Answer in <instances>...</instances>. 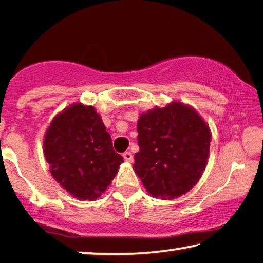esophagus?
I'll use <instances>...</instances> for the list:
<instances>
[{"mask_svg": "<svg viewBox=\"0 0 263 263\" xmlns=\"http://www.w3.org/2000/svg\"><path fill=\"white\" fill-rule=\"evenodd\" d=\"M123 158L126 160L128 162H132L133 161V157H132V153L131 152H124L123 153Z\"/></svg>", "mask_w": 263, "mask_h": 263, "instance_id": "34e87169", "label": "esophagus"}]
</instances>
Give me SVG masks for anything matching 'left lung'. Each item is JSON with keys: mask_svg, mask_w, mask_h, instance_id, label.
I'll return each instance as SVG.
<instances>
[{"mask_svg": "<svg viewBox=\"0 0 263 263\" xmlns=\"http://www.w3.org/2000/svg\"><path fill=\"white\" fill-rule=\"evenodd\" d=\"M133 169L154 197L173 199L193 188L208 163L211 133L194 109L173 102L142 114Z\"/></svg>", "mask_w": 263, "mask_h": 263, "instance_id": "8db88e82", "label": "left lung"}]
</instances>
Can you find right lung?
<instances>
[{"label": "right lung", "mask_w": 263, "mask_h": 263, "mask_svg": "<svg viewBox=\"0 0 263 263\" xmlns=\"http://www.w3.org/2000/svg\"><path fill=\"white\" fill-rule=\"evenodd\" d=\"M44 154L58 183L83 201L99 198L123 162L94 106L81 103L53 119L44 140Z\"/></svg>", "instance_id": "obj_1"}]
</instances>
